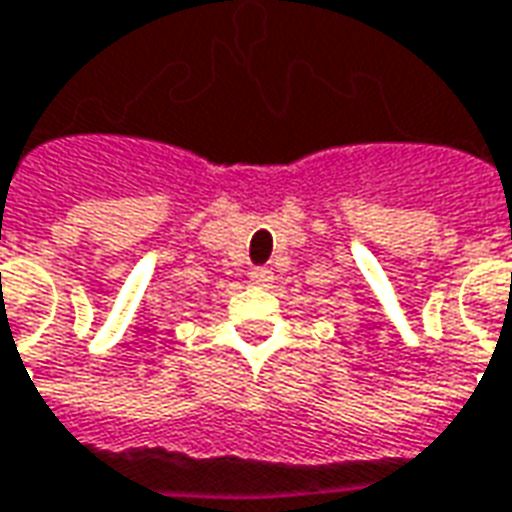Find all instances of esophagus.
<instances>
[{"mask_svg":"<svg viewBox=\"0 0 512 512\" xmlns=\"http://www.w3.org/2000/svg\"><path fill=\"white\" fill-rule=\"evenodd\" d=\"M250 281H253L256 287H270V284H273V270H267V267H253V270H250Z\"/></svg>","mask_w":512,"mask_h":512,"instance_id":"esophagus-1","label":"esophagus"}]
</instances>
